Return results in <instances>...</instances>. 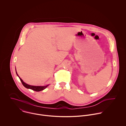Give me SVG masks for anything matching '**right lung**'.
I'll return each instance as SVG.
<instances>
[{
  "instance_id": "obj_1",
  "label": "right lung",
  "mask_w": 126,
  "mask_h": 126,
  "mask_svg": "<svg viewBox=\"0 0 126 126\" xmlns=\"http://www.w3.org/2000/svg\"><path fill=\"white\" fill-rule=\"evenodd\" d=\"M16 74L18 76V77L19 78L20 80L21 81L23 85L27 89H31V90H32L34 91H35V92H40V91H43L44 90H45V89H46L48 86L49 85H47V86H31V85H29L28 84H27V83H25L19 76V75H18L17 73V71H16Z\"/></svg>"
}]
</instances>
